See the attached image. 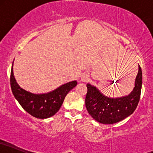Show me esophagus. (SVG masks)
<instances>
[{"mask_svg": "<svg viewBox=\"0 0 153 153\" xmlns=\"http://www.w3.org/2000/svg\"><path fill=\"white\" fill-rule=\"evenodd\" d=\"M81 78H82V80H85L88 78L86 76H85V75H82V76L81 77Z\"/></svg>", "mask_w": 153, "mask_h": 153, "instance_id": "34e87169", "label": "esophagus"}]
</instances>
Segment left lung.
<instances>
[{
    "label": "left lung",
    "instance_id": "1",
    "mask_svg": "<svg viewBox=\"0 0 153 153\" xmlns=\"http://www.w3.org/2000/svg\"><path fill=\"white\" fill-rule=\"evenodd\" d=\"M143 84V73L140 66L134 81V87L129 94L120 97H110L103 94L98 88L87 83L88 92L85 106L93 119L101 124H111L123 120L137 106Z\"/></svg>",
    "mask_w": 153,
    "mask_h": 153
}]
</instances>
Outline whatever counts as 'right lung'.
<instances>
[{
    "label": "right lung",
    "instance_id": "right-lung-1",
    "mask_svg": "<svg viewBox=\"0 0 153 153\" xmlns=\"http://www.w3.org/2000/svg\"><path fill=\"white\" fill-rule=\"evenodd\" d=\"M13 62L10 72V87L15 99L26 112L37 119H47L58 111L66 95L77 85L76 80L62 84L45 94H34L22 88L13 74Z\"/></svg>",
    "mask_w": 153,
    "mask_h": 153
}]
</instances>
